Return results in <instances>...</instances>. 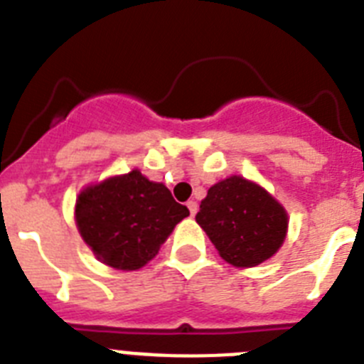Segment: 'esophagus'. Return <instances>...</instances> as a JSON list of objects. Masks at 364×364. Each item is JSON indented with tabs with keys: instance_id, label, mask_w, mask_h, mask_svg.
<instances>
[{
	"instance_id": "obj_1",
	"label": "esophagus",
	"mask_w": 364,
	"mask_h": 364,
	"mask_svg": "<svg viewBox=\"0 0 364 364\" xmlns=\"http://www.w3.org/2000/svg\"><path fill=\"white\" fill-rule=\"evenodd\" d=\"M188 210H189V213H191V217H195V213H197V210H198V204L195 200H189L188 202Z\"/></svg>"
}]
</instances>
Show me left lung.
<instances>
[{
  "mask_svg": "<svg viewBox=\"0 0 364 364\" xmlns=\"http://www.w3.org/2000/svg\"><path fill=\"white\" fill-rule=\"evenodd\" d=\"M195 220L235 268H253L272 259L288 233L284 205L240 175L211 186Z\"/></svg>",
  "mask_w": 364,
  "mask_h": 364,
  "instance_id": "1",
  "label": "left lung"
}]
</instances>
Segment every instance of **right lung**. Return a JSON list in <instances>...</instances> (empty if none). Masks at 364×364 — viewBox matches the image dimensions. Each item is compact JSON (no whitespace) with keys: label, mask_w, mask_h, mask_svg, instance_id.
Instances as JSON below:
<instances>
[{"label":"right lung","mask_w":364,"mask_h":364,"mask_svg":"<svg viewBox=\"0 0 364 364\" xmlns=\"http://www.w3.org/2000/svg\"><path fill=\"white\" fill-rule=\"evenodd\" d=\"M188 215L166 186L140 169L87 186L74 205L83 242L100 262L124 272L146 266Z\"/></svg>","instance_id":"right-lung-1"}]
</instances>
